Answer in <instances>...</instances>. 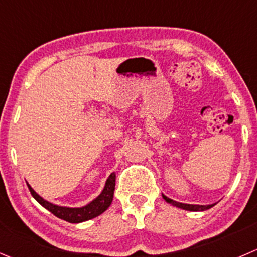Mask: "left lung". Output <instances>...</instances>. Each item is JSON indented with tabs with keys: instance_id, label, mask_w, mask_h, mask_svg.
Returning <instances> with one entry per match:
<instances>
[{
	"instance_id": "left-lung-1",
	"label": "left lung",
	"mask_w": 257,
	"mask_h": 257,
	"mask_svg": "<svg viewBox=\"0 0 257 257\" xmlns=\"http://www.w3.org/2000/svg\"><path fill=\"white\" fill-rule=\"evenodd\" d=\"M163 198L166 200V202L171 203L172 206H176V207L182 208V210H187V211H206L208 208H211L212 206L215 205H207V206H202V205H187V203H181V202H176V201L171 200V198L166 197L163 195Z\"/></svg>"
}]
</instances>
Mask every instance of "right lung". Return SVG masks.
I'll list each match as a JSON object with an SVG mask.
<instances>
[{"instance_id":"right-lung-1","label":"right lung","mask_w":257,"mask_h":257,"mask_svg":"<svg viewBox=\"0 0 257 257\" xmlns=\"http://www.w3.org/2000/svg\"><path fill=\"white\" fill-rule=\"evenodd\" d=\"M30 192H31L32 197L46 210L54 213L56 217L61 218L64 221H68L70 223H79L84 222V221L91 220V218L96 217V216L101 215L104 211L108 210L109 206L111 205V201L114 197V189H115V174L111 173L109 178L106 179L105 187H104L103 192L91 201L89 205L84 206L80 208H70V207H61V206H56L54 203H50L45 201L44 198L40 197L36 192L31 188L29 183H27Z\"/></svg>"}]
</instances>
